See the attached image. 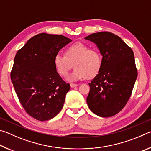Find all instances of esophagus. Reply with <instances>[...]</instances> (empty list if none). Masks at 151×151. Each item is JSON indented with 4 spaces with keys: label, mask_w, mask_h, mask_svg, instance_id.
Instances as JSON below:
<instances>
[{
    "label": "esophagus",
    "mask_w": 151,
    "mask_h": 151,
    "mask_svg": "<svg viewBox=\"0 0 151 151\" xmlns=\"http://www.w3.org/2000/svg\"><path fill=\"white\" fill-rule=\"evenodd\" d=\"M78 84H73V83H71L70 84V87L71 88H75L76 86H78Z\"/></svg>",
    "instance_id": "34e87169"
}]
</instances>
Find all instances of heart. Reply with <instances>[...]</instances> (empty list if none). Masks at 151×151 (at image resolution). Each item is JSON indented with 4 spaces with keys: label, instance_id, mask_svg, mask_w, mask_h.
<instances>
[{
    "label": "heart",
    "instance_id": "heart-1",
    "mask_svg": "<svg viewBox=\"0 0 151 151\" xmlns=\"http://www.w3.org/2000/svg\"><path fill=\"white\" fill-rule=\"evenodd\" d=\"M54 63L57 72L63 76L68 75L74 64L75 70L66 79L75 82L95 75L101 68V57L96 49L89 48L88 46L78 42L70 46L66 50L65 55H56Z\"/></svg>",
    "mask_w": 151,
    "mask_h": 151
}]
</instances>
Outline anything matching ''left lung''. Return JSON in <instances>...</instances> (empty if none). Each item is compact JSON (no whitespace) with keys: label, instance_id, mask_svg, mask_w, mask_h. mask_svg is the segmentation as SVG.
I'll use <instances>...</instances> for the list:
<instances>
[{"label":"left lung","instance_id":"1","mask_svg":"<svg viewBox=\"0 0 151 151\" xmlns=\"http://www.w3.org/2000/svg\"><path fill=\"white\" fill-rule=\"evenodd\" d=\"M85 39L94 42L102 56L98 74L88 83L86 103L97 116H114L126 105L137 80L133 51L111 32L93 33Z\"/></svg>","mask_w":151,"mask_h":151}]
</instances>
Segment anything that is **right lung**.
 Returning <instances> with one entry per match:
<instances>
[{"label":"right lung","instance_id":"right-lung-1","mask_svg":"<svg viewBox=\"0 0 151 151\" xmlns=\"http://www.w3.org/2000/svg\"><path fill=\"white\" fill-rule=\"evenodd\" d=\"M71 41L63 35L40 33L15 56L11 73L15 92L27 113L39 121L54 118L63 109L70 86L58 73L54 59Z\"/></svg>","mask_w":151,"mask_h":151}]
</instances>
